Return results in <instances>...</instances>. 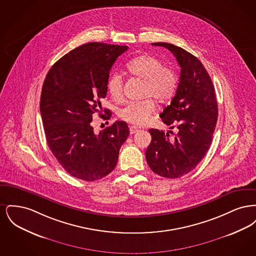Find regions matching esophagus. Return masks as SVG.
<instances>
[{"mask_svg": "<svg viewBox=\"0 0 256 256\" xmlns=\"http://www.w3.org/2000/svg\"><path fill=\"white\" fill-rule=\"evenodd\" d=\"M138 132V128L137 126H130V134H134L135 132Z\"/></svg>", "mask_w": 256, "mask_h": 256, "instance_id": "1", "label": "esophagus"}]
</instances>
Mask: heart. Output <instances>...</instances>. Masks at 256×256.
I'll return each mask as SVG.
<instances>
[{"mask_svg":"<svg viewBox=\"0 0 256 256\" xmlns=\"http://www.w3.org/2000/svg\"><path fill=\"white\" fill-rule=\"evenodd\" d=\"M126 69L132 76L144 80L142 97H152L158 102H165L174 96L178 87V76L170 68L152 56H140L126 63ZM124 78L122 74L113 73L108 80V89L111 97L119 100L122 97ZM156 110L152 100L130 102L119 110L122 120L135 124H146Z\"/></svg>","mask_w":256,"mask_h":256,"instance_id":"heart-1","label":"heart"}]
</instances>
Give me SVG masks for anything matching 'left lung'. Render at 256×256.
I'll return each mask as SVG.
<instances>
[{"label": "left lung", "mask_w": 256, "mask_h": 256, "mask_svg": "<svg viewBox=\"0 0 256 256\" xmlns=\"http://www.w3.org/2000/svg\"><path fill=\"white\" fill-rule=\"evenodd\" d=\"M152 45L169 50L180 66L176 95L160 114L162 122L178 132L170 138L168 132L150 128L146 163L160 176L178 178L194 170L204 158L217 124L218 104L211 78L195 56L170 43Z\"/></svg>", "instance_id": "obj_1"}]
</instances>
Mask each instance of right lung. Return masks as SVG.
I'll use <instances>...</instances> for the list:
<instances>
[{
    "label": "right lung",
    "instance_id": "right-lung-1",
    "mask_svg": "<svg viewBox=\"0 0 256 256\" xmlns=\"http://www.w3.org/2000/svg\"><path fill=\"white\" fill-rule=\"evenodd\" d=\"M128 49L86 43L62 56L46 76L40 98L46 140L54 158L74 178L94 182L117 165L119 150L130 135L128 124L116 121L97 134L91 122L94 113L102 112L100 98L106 96L110 69ZM104 112L110 119V110Z\"/></svg>",
    "mask_w": 256,
    "mask_h": 256
}]
</instances>
